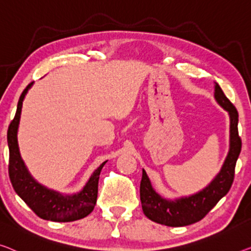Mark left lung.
<instances>
[{"instance_id": "obj_1", "label": "left lung", "mask_w": 251, "mask_h": 251, "mask_svg": "<svg viewBox=\"0 0 251 251\" xmlns=\"http://www.w3.org/2000/svg\"><path fill=\"white\" fill-rule=\"evenodd\" d=\"M214 98L230 117L229 152L220 173L209 184L196 194L175 200H167L155 192L143 169L140 186L142 208L151 221L167 226H186L201 221L218 204L231 188L234 168L241 151V140L238 134V111L215 82Z\"/></svg>"}]
</instances>
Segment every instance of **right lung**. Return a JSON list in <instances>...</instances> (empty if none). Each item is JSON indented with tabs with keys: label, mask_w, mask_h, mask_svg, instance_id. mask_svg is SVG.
<instances>
[{
	"label": "right lung",
	"mask_w": 251,
	"mask_h": 251,
	"mask_svg": "<svg viewBox=\"0 0 251 251\" xmlns=\"http://www.w3.org/2000/svg\"><path fill=\"white\" fill-rule=\"evenodd\" d=\"M32 84L30 83L21 93L16 116L7 129L11 182L18 195L40 219L54 222L76 221L88 216L95 208L98 196L99 176L107 161L102 162L93 171L87 184L80 192L74 194H62L57 190L47 188L32 177L22 159L18 143V129L20 124L22 102Z\"/></svg>",
	"instance_id": "1"
}]
</instances>
